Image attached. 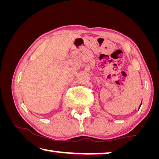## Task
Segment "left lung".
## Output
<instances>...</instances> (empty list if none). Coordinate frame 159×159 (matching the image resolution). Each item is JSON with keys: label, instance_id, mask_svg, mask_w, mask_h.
<instances>
[{"label": "left lung", "instance_id": "1", "mask_svg": "<svg viewBox=\"0 0 159 159\" xmlns=\"http://www.w3.org/2000/svg\"><path fill=\"white\" fill-rule=\"evenodd\" d=\"M140 106H141V105H140ZM140 106H139V107H140Z\"/></svg>", "mask_w": 159, "mask_h": 159}]
</instances>
